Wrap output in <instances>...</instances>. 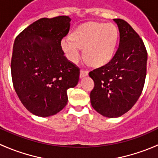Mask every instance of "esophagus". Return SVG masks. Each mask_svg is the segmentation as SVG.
I'll return each instance as SVG.
<instances>
[{
	"label": "esophagus",
	"instance_id": "obj_1",
	"mask_svg": "<svg viewBox=\"0 0 158 158\" xmlns=\"http://www.w3.org/2000/svg\"><path fill=\"white\" fill-rule=\"evenodd\" d=\"M89 75V73H88V71H85V70H81L80 71V78H83L85 77L88 76Z\"/></svg>",
	"mask_w": 158,
	"mask_h": 158
}]
</instances>
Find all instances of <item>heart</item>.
<instances>
[{"mask_svg": "<svg viewBox=\"0 0 158 158\" xmlns=\"http://www.w3.org/2000/svg\"><path fill=\"white\" fill-rule=\"evenodd\" d=\"M118 31L112 23L89 22L81 25L71 37L63 38L61 47L67 58L77 62L81 56L80 48L89 65L100 67L110 62L115 53Z\"/></svg>", "mask_w": 158, "mask_h": 158, "instance_id": "1", "label": "heart"}]
</instances>
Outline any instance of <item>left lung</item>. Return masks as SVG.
<instances>
[{
	"mask_svg": "<svg viewBox=\"0 0 158 158\" xmlns=\"http://www.w3.org/2000/svg\"><path fill=\"white\" fill-rule=\"evenodd\" d=\"M113 20L119 31L118 48L108 63L89 73L95 83L90 93L92 106L108 118L123 115L139 100L147 63V52L139 35L123 19Z\"/></svg>",
	"mask_w": 158,
	"mask_h": 158,
	"instance_id": "obj_1",
	"label": "left lung"
}]
</instances>
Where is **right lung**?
<instances>
[{
  "label": "right lung",
  "mask_w": 158,
  "mask_h": 158,
  "mask_svg": "<svg viewBox=\"0 0 158 158\" xmlns=\"http://www.w3.org/2000/svg\"><path fill=\"white\" fill-rule=\"evenodd\" d=\"M70 21L68 16L42 18L14 42L11 62L14 89L23 105L37 116L62 111L68 102L67 90L79 81L80 69L67 60L61 47Z\"/></svg>",
  "instance_id": "1"
}]
</instances>
